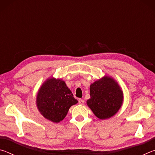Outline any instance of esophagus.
Returning <instances> with one entry per match:
<instances>
[{"instance_id": "esophagus-1", "label": "esophagus", "mask_w": 155, "mask_h": 155, "mask_svg": "<svg viewBox=\"0 0 155 155\" xmlns=\"http://www.w3.org/2000/svg\"><path fill=\"white\" fill-rule=\"evenodd\" d=\"M78 103L80 104H84V101L83 99H79L78 100Z\"/></svg>"}]
</instances>
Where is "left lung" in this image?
<instances>
[{"instance_id": "8db88e82", "label": "left lung", "mask_w": 155, "mask_h": 155, "mask_svg": "<svg viewBox=\"0 0 155 155\" xmlns=\"http://www.w3.org/2000/svg\"><path fill=\"white\" fill-rule=\"evenodd\" d=\"M88 107L96 117L104 120L112 117L122 106L123 94L113 78L104 77L90 85Z\"/></svg>"}]
</instances>
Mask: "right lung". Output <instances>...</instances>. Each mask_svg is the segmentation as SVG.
<instances>
[{"label":"right lung","instance_id":"obj_1","mask_svg":"<svg viewBox=\"0 0 155 155\" xmlns=\"http://www.w3.org/2000/svg\"><path fill=\"white\" fill-rule=\"evenodd\" d=\"M36 103L44 117L53 122H59L66 116L70 107L78 101L64 81L50 78L39 90Z\"/></svg>","mask_w":155,"mask_h":155}]
</instances>
